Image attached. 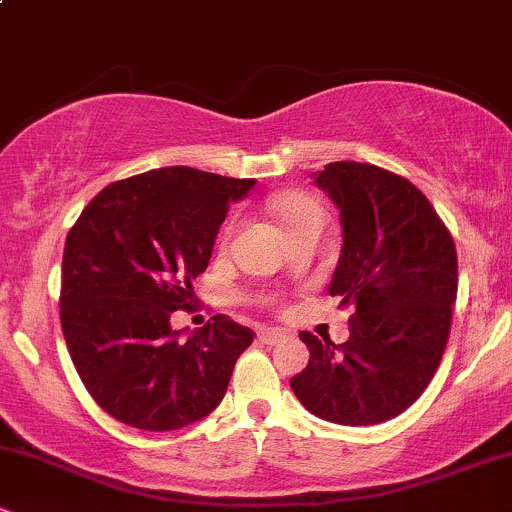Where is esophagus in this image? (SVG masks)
<instances>
[{"mask_svg":"<svg viewBox=\"0 0 512 512\" xmlns=\"http://www.w3.org/2000/svg\"><path fill=\"white\" fill-rule=\"evenodd\" d=\"M289 337V332L284 330H276V327H267V330H262L260 334H257V339H260L262 344H276L281 342V339Z\"/></svg>","mask_w":512,"mask_h":512,"instance_id":"34e87169","label":"esophagus"}]
</instances>
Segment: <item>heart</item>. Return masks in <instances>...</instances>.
Wrapping results in <instances>:
<instances>
[{"mask_svg":"<svg viewBox=\"0 0 512 512\" xmlns=\"http://www.w3.org/2000/svg\"><path fill=\"white\" fill-rule=\"evenodd\" d=\"M269 209H272L276 221L284 226V231L301 226V223H305V221L322 219V211H320V207H317L315 199L308 195H301V192L274 197L272 204H269Z\"/></svg>","mask_w":512,"mask_h":512,"instance_id":"b5f03b06","label":"heart"}]
</instances>
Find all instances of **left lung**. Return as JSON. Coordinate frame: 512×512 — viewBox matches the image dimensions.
<instances>
[{
	"label": "left lung",
	"instance_id": "8db88e82",
	"mask_svg": "<svg viewBox=\"0 0 512 512\" xmlns=\"http://www.w3.org/2000/svg\"><path fill=\"white\" fill-rule=\"evenodd\" d=\"M313 178L342 223L330 296L356 313L344 344L301 334L310 361L291 390L332 424H383L421 397L440 366L457 298L455 243L419 187L390 170L339 161Z\"/></svg>",
	"mask_w": 512,
	"mask_h": 512
}]
</instances>
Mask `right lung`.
Returning a JSON list of instances; mask_svg holds the SVG:
<instances>
[{"mask_svg":"<svg viewBox=\"0 0 512 512\" xmlns=\"http://www.w3.org/2000/svg\"><path fill=\"white\" fill-rule=\"evenodd\" d=\"M255 180L158 168L98 192L62 257V332L81 383L122 424L175 431L221 404L252 332L226 315L173 330L226 211Z\"/></svg>","mask_w":512,"mask_h":512,"instance_id":"add662e5","label":"right lung"}]
</instances>
